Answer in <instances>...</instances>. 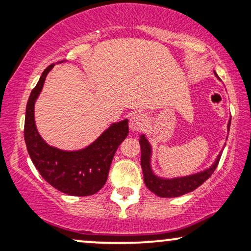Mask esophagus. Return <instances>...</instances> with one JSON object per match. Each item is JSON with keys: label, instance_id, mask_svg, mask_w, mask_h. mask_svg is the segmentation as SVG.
Returning <instances> with one entry per match:
<instances>
[{"label": "esophagus", "instance_id": "1", "mask_svg": "<svg viewBox=\"0 0 251 251\" xmlns=\"http://www.w3.org/2000/svg\"><path fill=\"white\" fill-rule=\"evenodd\" d=\"M146 117L143 113H133L129 118V129L134 133L142 132L146 126Z\"/></svg>", "mask_w": 251, "mask_h": 251}]
</instances>
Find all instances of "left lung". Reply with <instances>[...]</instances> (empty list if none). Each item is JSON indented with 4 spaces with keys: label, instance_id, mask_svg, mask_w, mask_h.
<instances>
[{
    "label": "left lung",
    "instance_id": "left-lung-1",
    "mask_svg": "<svg viewBox=\"0 0 251 251\" xmlns=\"http://www.w3.org/2000/svg\"><path fill=\"white\" fill-rule=\"evenodd\" d=\"M215 75L218 77L217 74L215 72ZM220 79V77H218ZM230 124H231V118H230L229 123H227V133H229L230 129ZM140 149H142V170L144 175V183L148 186L150 191H152L158 197L163 198H170V197H179L188 192L194 191L201 186L208 178L214 174V171L217 168L218 162L221 159L222 151L220 154L217 155V158L215 159V162L206 168L205 170L200 172H196V174L188 175V176H181V177H172V178H165L160 177V176L155 175L152 170L151 166V157H152V146L150 144L149 139L146 138L145 134L140 135L139 139ZM226 146V145H224Z\"/></svg>",
    "mask_w": 251,
    "mask_h": 251
}]
</instances>
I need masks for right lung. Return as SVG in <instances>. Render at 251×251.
Instances as JSON below:
<instances>
[{"label": "right lung", "instance_id": "add662e5", "mask_svg": "<svg viewBox=\"0 0 251 251\" xmlns=\"http://www.w3.org/2000/svg\"><path fill=\"white\" fill-rule=\"evenodd\" d=\"M53 67L50 65L43 71L25 107V140L28 153L43 179L53 188L70 196L94 195L105 185L117 149L127 137L128 120L111 124L93 143L75 151L60 150L46 143L36 128L34 109L46 76Z\"/></svg>", "mask_w": 251, "mask_h": 251}]
</instances>
